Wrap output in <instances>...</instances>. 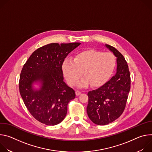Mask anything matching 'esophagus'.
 Returning a JSON list of instances; mask_svg holds the SVG:
<instances>
[{"label":"esophagus","mask_w":152,"mask_h":152,"mask_svg":"<svg viewBox=\"0 0 152 152\" xmlns=\"http://www.w3.org/2000/svg\"><path fill=\"white\" fill-rule=\"evenodd\" d=\"M81 94V92L80 91H76V96H79L80 94Z\"/></svg>","instance_id":"obj_1"}]
</instances>
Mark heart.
<instances>
[{
    "mask_svg": "<svg viewBox=\"0 0 152 152\" xmlns=\"http://www.w3.org/2000/svg\"><path fill=\"white\" fill-rule=\"evenodd\" d=\"M115 64V56L112 53L88 50L76 54L73 60L65 59L62 70L70 85L77 83L83 72L85 77L77 84L80 87H85L90 84L97 87L104 84L110 78Z\"/></svg>",
    "mask_w": 152,
    "mask_h": 152,
    "instance_id": "1",
    "label": "heart"
}]
</instances>
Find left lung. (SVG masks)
I'll list each match as a JSON object with an SVG mask.
<instances>
[{
    "label": "left lung",
    "instance_id": "1",
    "mask_svg": "<svg viewBox=\"0 0 152 152\" xmlns=\"http://www.w3.org/2000/svg\"><path fill=\"white\" fill-rule=\"evenodd\" d=\"M117 57L115 75L99 88L88 93L86 112L97 125H106L117 120L123 113L131 89V76L123 55L115 48L105 45Z\"/></svg>",
    "mask_w": 152,
    "mask_h": 152
}]
</instances>
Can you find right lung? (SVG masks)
<instances>
[{
    "mask_svg": "<svg viewBox=\"0 0 152 152\" xmlns=\"http://www.w3.org/2000/svg\"><path fill=\"white\" fill-rule=\"evenodd\" d=\"M80 42L51 43L30 56L21 70L19 90L25 106L38 121L49 126L60 123L66 117L67 104L76 97L74 90L64 81L62 65ZM40 83L35 90L33 84Z\"/></svg>",
    "mask_w": 152,
    "mask_h": 152,
    "instance_id": "obj_1",
    "label": "right lung"
}]
</instances>
